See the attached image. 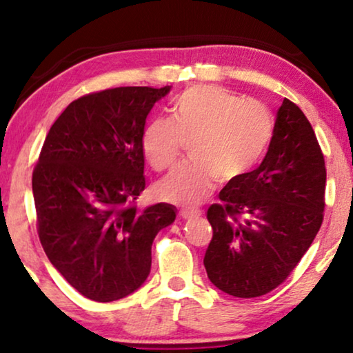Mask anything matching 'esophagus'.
Masks as SVG:
<instances>
[{
  "instance_id": "1",
  "label": "esophagus",
  "mask_w": 353,
  "mask_h": 353,
  "mask_svg": "<svg viewBox=\"0 0 353 353\" xmlns=\"http://www.w3.org/2000/svg\"><path fill=\"white\" fill-rule=\"evenodd\" d=\"M180 219L183 220H192V219H199L201 212L199 210H190V209H183L180 210Z\"/></svg>"
}]
</instances>
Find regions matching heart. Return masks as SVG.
Returning <instances> with one entry per match:
<instances>
[{"instance_id": "b5f03b06", "label": "heart", "mask_w": 353, "mask_h": 353, "mask_svg": "<svg viewBox=\"0 0 353 353\" xmlns=\"http://www.w3.org/2000/svg\"><path fill=\"white\" fill-rule=\"evenodd\" d=\"M273 133L270 110L212 85L188 88L172 104V120L152 119L143 130L141 149L154 170L175 163L183 141L192 157L156 185L161 199L194 205L214 188L244 176L263 156Z\"/></svg>"}]
</instances>
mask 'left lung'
<instances>
[{"label":"left lung","mask_w":353,"mask_h":353,"mask_svg":"<svg viewBox=\"0 0 353 353\" xmlns=\"http://www.w3.org/2000/svg\"><path fill=\"white\" fill-rule=\"evenodd\" d=\"M326 167L310 122L292 101L276 112L268 152L255 170L230 181L207 220V276L233 297L263 296L286 279L320 230Z\"/></svg>","instance_id":"left-lung-1"}]
</instances>
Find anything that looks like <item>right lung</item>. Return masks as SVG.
Wrapping results in <instances>:
<instances>
[{"instance_id": "obj_1", "label": "right lung", "mask_w": 353, "mask_h": 353, "mask_svg": "<svg viewBox=\"0 0 353 353\" xmlns=\"http://www.w3.org/2000/svg\"><path fill=\"white\" fill-rule=\"evenodd\" d=\"M172 86H120L81 96L46 134L33 170L38 236L57 272L81 296L112 302L151 272V248L176 209L133 202L146 186L141 137Z\"/></svg>"}]
</instances>
